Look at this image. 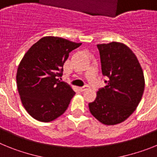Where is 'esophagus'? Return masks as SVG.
Instances as JSON below:
<instances>
[{
  "instance_id": "obj_1",
  "label": "esophagus",
  "mask_w": 157,
  "mask_h": 157,
  "mask_svg": "<svg viewBox=\"0 0 157 157\" xmlns=\"http://www.w3.org/2000/svg\"><path fill=\"white\" fill-rule=\"evenodd\" d=\"M89 89H90V86H87V85H86V86H84L80 87L79 90L81 91H86V90H89Z\"/></svg>"
}]
</instances>
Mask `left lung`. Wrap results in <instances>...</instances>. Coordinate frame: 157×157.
Returning a JSON list of instances; mask_svg holds the SVG:
<instances>
[{
    "mask_svg": "<svg viewBox=\"0 0 157 157\" xmlns=\"http://www.w3.org/2000/svg\"><path fill=\"white\" fill-rule=\"evenodd\" d=\"M101 71L108 78L94 102L89 103L91 114L105 125H116L135 111L145 89V78L135 54L120 42L97 45Z\"/></svg>",
    "mask_w": 157,
    "mask_h": 157,
    "instance_id": "8db88e82",
    "label": "left lung"
}]
</instances>
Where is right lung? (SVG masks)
Instances as JSON below:
<instances>
[{
	"label": "right lung",
	"instance_id": "obj_1",
	"mask_svg": "<svg viewBox=\"0 0 157 157\" xmlns=\"http://www.w3.org/2000/svg\"><path fill=\"white\" fill-rule=\"evenodd\" d=\"M81 45L48 36L25 53L18 67L16 82L22 104L34 119L51 122L67 110L75 93L59 78L69 52Z\"/></svg>",
	"mask_w": 157,
	"mask_h": 157
}]
</instances>
